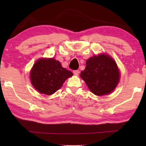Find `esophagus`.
<instances>
[{"label":"esophagus","mask_w":146,"mask_h":146,"mask_svg":"<svg viewBox=\"0 0 146 146\" xmlns=\"http://www.w3.org/2000/svg\"><path fill=\"white\" fill-rule=\"evenodd\" d=\"M73 74L75 75L78 76V74H79V71H78V70H74L73 71Z\"/></svg>","instance_id":"34e87169"}]
</instances>
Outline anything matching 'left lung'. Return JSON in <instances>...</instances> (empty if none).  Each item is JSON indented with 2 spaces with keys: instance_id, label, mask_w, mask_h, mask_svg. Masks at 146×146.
Segmentation results:
<instances>
[{
  "instance_id": "left-lung-1",
  "label": "left lung",
  "mask_w": 146,
  "mask_h": 146,
  "mask_svg": "<svg viewBox=\"0 0 146 146\" xmlns=\"http://www.w3.org/2000/svg\"><path fill=\"white\" fill-rule=\"evenodd\" d=\"M80 76L91 92L102 96L114 90L119 81L120 73L114 60L102 54L86 61V67L81 71Z\"/></svg>"
}]
</instances>
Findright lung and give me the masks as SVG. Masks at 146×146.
Wrapping results in <instances>:
<instances>
[{"label":"right lung","instance_id":"obj_1","mask_svg":"<svg viewBox=\"0 0 146 146\" xmlns=\"http://www.w3.org/2000/svg\"><path fill=\"white\" fill-rule=\"evenodd\" d=\"M72 75L71 71L62 68L60 62L54 58L39 59L30 73L32 85L39 93L48 95L55 93Z\"/></svg>","mask_w":146,"mask_h":146}]
</instances>
